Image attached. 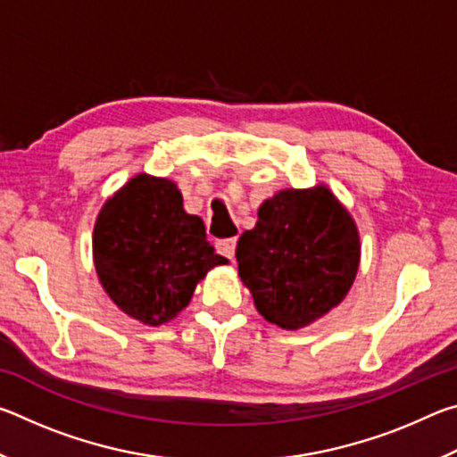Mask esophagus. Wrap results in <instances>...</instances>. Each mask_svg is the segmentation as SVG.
<instances>
[{
  "label": "esophagus",
  "mask_w": 457,
  "mask_h": 457,
  "mask_svg": "<svg viewBox=\"0 0 457 457\" xmlns=\"http://www.w3.org/2000/svg\"><path fill=\"white\" fill-rule=\"evenodd\" d=\"M236 245H237V237H226V239H218L215 250H218V253H221V256L234 260Z\"/></svg>",
  "instance_id": "34e87169"
}]
</instances>
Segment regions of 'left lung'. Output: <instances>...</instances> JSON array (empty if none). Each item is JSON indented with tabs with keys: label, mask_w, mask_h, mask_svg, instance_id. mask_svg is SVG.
<instances>
[{
	"label": "left lung",
	"mask_w": 457,
	"mask_h": 457,
	"mask_svg": "<svg viewBox=\"0 0 457 457\" xmlns=\"http://www.w3.org/2000/svg\"><path fill=\"white\" fill-rule=\"evenodd\" d=\"M236 258L258 312L296 330L346 296L359 270V231L327 187L286 189L262 204Z\"/></svg>",
	"instance_id": "obj_1"
}]
</instances>
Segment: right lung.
<instances>
[{
	"instance_id": "right-lung-1",
	"label": "right lung",
	"mask_w": 457,
	"mask_h": 457,
	"mask_svg": "<svg viewBox=\"0 0 457 457\" xmlns=\"http://www.w3.org/2000/svg\"><path fill=\"white\" fill-rule=\"evenodd\" d=\"M95 266L122 312L159 327L189 304L197 282L226 264L177 185L137 175L104 204L95 226Z\"/></svg>"
}]
</instances>
